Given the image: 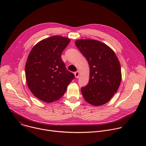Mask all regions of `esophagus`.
<instances>
[{
	"label": "esophagus",
	"mask_w": 146,
	"mask_h": 146,
	"mask_svg": "<svg viewBox=\"0 0 146 146\" xmlns=\"http://www.w3.org/2000/svg\"><path fill=\"white\" fill-rule=\"evenodd\" d=\"M79 75H80V74H79L78 70H77L76 72L74 73V76H75L76 78H78L79 77Z\"/></svg>",
	"instance_id": "esophagus-1"
}]
</instances>
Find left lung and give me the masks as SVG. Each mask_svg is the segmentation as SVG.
Here are the masks:
<instances>
[{"label":"left lung","instance_id":"8db88e82","mask_svg":"<svg viewBox=\"0 0 146 146\" xmlns=\"http://www.w3.org/2000/svg\"><path fill=\"white\" fill-rule=\"evenodd\" d=\"M75 44L90 66L88 84L81 88L87 102L99 106L108 102L118 90L122 78L119 62L114 51L100 41L79 39Z\"/></svg>","mask_w":146,"mask_h":146}]
</instances>
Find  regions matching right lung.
<instances>
[{
    "label": "right lung",
    "mask_w": 146,
    "mask_h": 146,
    "mask_svg": "<svg viewBox=\"0 0 146 146\" xmlns=\"http://www.w3.org/2000/svg\"><path fill=\"white\" fill-rule=\"evenodd\" d=\"M70 39L52 36L38 42L31 51L25 65V76L31 92L47 103L59 99L74 78L61 58Z\"/></svg>",
    "instance_id": "obj_1"
}]
</instances>
